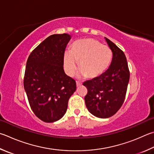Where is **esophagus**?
<instances>
[{
    "instance_id": "1",
    "label": "esophagus",
    "mask_w": 154,
    "mask_h": 154,
    "mask_svg": "<svg viewBox=\"0 0 154 154\" xmlns=\"http://www.w3.org/2000/svg\"><path fill=\"white\" fill-rule=\"evenodd\" d=\"M76 84H77V87H79V86H80V85H82V83H81V82H76Z\"/></svg>"
}]
</instances>
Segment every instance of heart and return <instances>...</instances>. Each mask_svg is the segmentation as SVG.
<instances>
[{
  "instance_id": "heart-1",
  "label": "heart",
  "mask_w": 154,
  "mask_h": 154,
  "mask_svg": "<svg viewBox=\"0 0 154 154\" xmlns=\"http://www.w3.org/2000/svg\"><path fill=\"white\" fill-rule=\"evenodd\" d=\"M112 52L108 46L103 45L94 38H85L72 44L71 52L64 55V68L69 76H73L78 68L80 75L89 78L101 76L109 68Z\"/></svg>"
}]
</instances>
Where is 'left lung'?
I'll return each mask as SVG.
<instances>
[{"label":"left lung","instance_id":"8db88e82","mask_svg":"<svg viewBox=\"0 0 154 154\" xmlns=\"http://www.w3.org/2000/svg\"><path fill=\"white\" fill-rule=\"evenodd\" d=\"M112 52V59L104 74L83 85L88 89L85 102L89 112L101 119L113 116L123 104L130 72L124 52L116 44L105 38Z\"/></svg>","mask_w":154,"mask_h":154}]
</instances>
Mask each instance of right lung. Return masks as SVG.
Returning a JSON list of instances; mask_svg holds the SVG:
<instances>
[{
	"instance_id": "1",
	"label": "right lung",
	"mask_w": 154,
	"mask_h": 154,
	"mask_svg": "<svg viewBox=\"0 0 154 154\" xmlns=\"http://www.w3.org/2000/svg\"><path fill=\"white\" fill-rule=\"evenodd\" d=\"M71 38L67 33L50 35L33 50L27 60L23 85L35 115L53 122L65 115L76 82L65 74L63 60Z\"/></svg>"
}]
</instances>
